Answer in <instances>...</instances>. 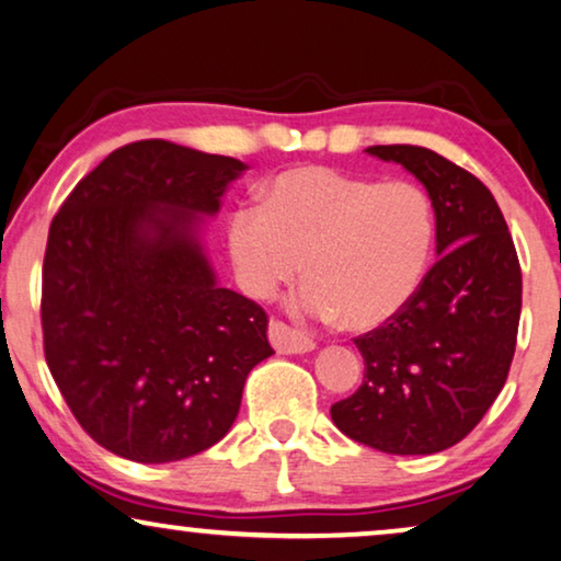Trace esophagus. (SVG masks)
<instances>
[{
  "instance_id": "34e87169",
  "label": "esophagus",
  "mask_w": 561,
  "mask_h": 561,
  "mask_svg": "<svg viewBox=\"0 0 561 561\" xmlns=\"http://www.w3.org/2000/svg\"><path fill=\"white\" fill-rule=\"evenodd\" d=\"M267 339H271V344L278 354H306L316 348L313 339H308L304 331L286 327L283 321H271V327H267Z\"/></svg>"
}]
</instances>
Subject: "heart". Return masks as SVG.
<instances>
[{"mask_svg":"<svg viewBox=\"0 0 561 561\" xmlns=\"http://www.w3.org/2000/svg\"><path fill=\"white\" fill-rule=\"evenodd\" d=\"M261 207L227 217V255L240 288L273 298L300 267L288 298L300 319L369 331L417 296L435 242L433 202L412 182H375L329 167H296L261 190Z\"/></svg>","mask_w":561,"mask_h":561,"instance_id":"1","label":"heart"}]
</instances>
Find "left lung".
<instances>
[{"label":"left lung","instance_id":"obj_1","mask_svg":"<svg viewBox=\"0 0 561 561\" xmlns=\"http://www.w3.org/2000/svg\"><path fill=\"white\" fill-rule=\"evenodd\" d=\"M425 186L435 253L417 296L354 341L364 381L331 408L356 443L433 456L460 443L503 389L522 316V267L508 225L481 180L422 146H369Z\"/></svg>","mask_w":561,"mask_h":561}]
</instances>
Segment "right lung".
<instances>
[{"instance_id":"right-lung-1","label":"right lung","mask_w":561,"mask_h":561,"mask_svg":"<svg viewBox=\"0 0 561 561\" xmlns=\"http://www.w3.org/2000/svg\"><path fill=\"white\" fill-rule=\"evenodd\" d=\"M248 164L149 139L121 146L62 202L43 265L45 359L88 435L136 462L213 448L267 316L222 288L202 230Z\"/></svg>"}]
</instances>
